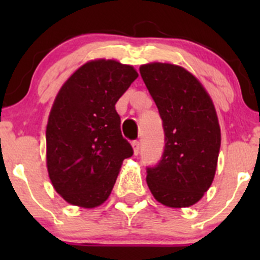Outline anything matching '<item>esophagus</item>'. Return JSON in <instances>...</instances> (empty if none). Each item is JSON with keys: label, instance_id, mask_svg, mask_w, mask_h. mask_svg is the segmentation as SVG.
Listing matches in <instances>:
<instances>
[{"label": "esophagus", "instance_id": "esophagus-1", "mask_svg": "<svg viewBox=\"0 0 260 260\" xmlns=\"http://www.w3.org/2000/svg\"><path fill=\"white\" fill-rule=\"evenodd\" d=\"M132 147H133V151H135L136 154L140 153V148H141L140 141H133V142H132Z\"/></svg>", "mask_w": 260, "mask_h": 260}]
</instances>
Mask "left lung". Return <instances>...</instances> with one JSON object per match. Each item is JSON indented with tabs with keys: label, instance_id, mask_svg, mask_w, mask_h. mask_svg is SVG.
<instances>
[{
	"label": "left lung",
	"instance_id": "left-lung-1",
	"mask_svg": "<svg viewBox=\"0 0 260 260\" xmlns=\"http://www.w3.org/2000/svg\"><path fill=\"white\" fill-rule=\"evenodd\" d=\"M165 132L161 159L147 167V185L158 203L187 208L209 190L216 171L220 127L210 96L183 68L152 62L140 68Z\"/></svg>",
	"mask_w": 260,
	"mask_h": 260
}]
</instances>
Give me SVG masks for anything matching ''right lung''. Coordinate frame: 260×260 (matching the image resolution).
<instances>
[{"label":"right lung","instance_id":"right-lung-1","mask_svg":"<svg viewBox=\"0 0 260 260\" xmlns=\"http://www.w3.org/2000/svg\"><path fill=\"white\" fill-rule=\"evenodd\" d=\"M131 65L94 60L57 93L46 127L49 177L69 204L95 208L111 195L133 148L120 132L115 103L137 79Z\"/></svg>","mask_w":260,"mask_h":260}]
</instances>
